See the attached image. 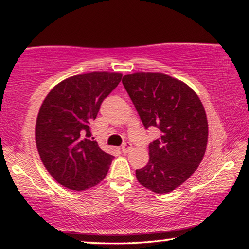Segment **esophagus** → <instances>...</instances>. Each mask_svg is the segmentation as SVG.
<instances>
[{
  "label": "esophagus",
  "instance_id": "34e87169",
  "mask_svg": "<svg viewBox=\"0 0 249 249\" xmlns=\"http://www.w3.org/2000/svg\"><path fill=\"white\" fill-rule=\"evenodd\" d=\"M132 144H129V142H125V144L121 147V150L123 151L124 154H126V153H128V151H130L132 150Z\"/></svg>",
  "mask_w": 249,
  "mask_h": 249
}]
</instances>
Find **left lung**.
Returning a JSON list of instances; mask_svg holds the SVG:
<instances>
[{
    "mask_svg": "<svg viewBox=\"0 0 249 249\" xmlns=\"http://www.w3.org/2000/svg\"><path fill=\"white\" fill-rule=\"evenodd\" d=\"M122 82L145 127L160 130L136 178L155 193H169L195 174L204 157L209 125L203 104L188 84L165 73L135 72Z\"/></svg>",
    "mask_w": 249,
    "mask_h": 249,
    "instance_id": "1",
    "label": "left lung"
}]
</instances>
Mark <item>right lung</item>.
Listing matches in <instances>:
<instances>
[{"instance_id": "obj_1", "label": "right lung", "mask_w": 249, "mask_h": 249, "mask_svg": "<svg viewBox=\"0 0 249 249\" xmlns=\"http://www.w3.org/2000/svg\"><path fill=\"white\" fill-rule=\"evenodd\" d=\"M122 75L105 71L72 75L54 86L41 103L36 147L50 176L65 188L87 190L107 176L113 156L90 140V125Z\"/></svg>"}]
</instances>
